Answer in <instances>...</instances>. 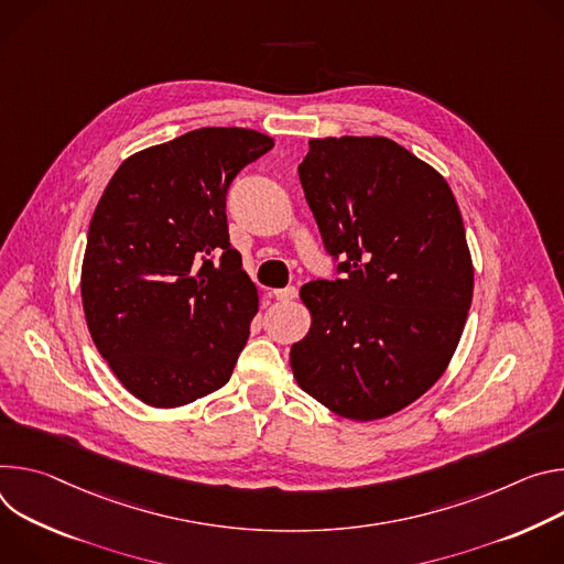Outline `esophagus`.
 I'll use <instances>...</instances> for the list:
<instances>
[{"label":"esophagus","instance_id":"34e87169","mask_svg":"<svg viewBox=\"0 0 564 564\" xmlns=\"http://www.w3.org/2000/svg\"><path fill=\"white\" fill-rule=\"evenodd\" d=\"M271 295L280 302H289V300H295L297 297V289L295 286H286V289H275L271 291Z\"/></svg>","mask_w":564,"mask_h":564}]
</instances>
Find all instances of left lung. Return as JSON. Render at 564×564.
<instances>
[{
    "label": "left lung",
    "mask_w": 564,
    "mask_h": 564,
    "mask_svg": "<svg viewBox=\"0 0 564 564\" xmlns=\"http://www.w3.org/2000/svg\"><path fill=\"white\" fill-rule=\"evenodd\" d=\"M297 174L343 278L300 289L311 329L291 347L293 377L345 419L390 416L440 381L468 318L459 206L440 172L386 137L311 139Z\"/></svg>",
    "instance_id": "1"
}]
</instances>
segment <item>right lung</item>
Segmentation results:
<instances>
[{"label": "right lung", "mask_w": 564, "mask_h": 564, "mask_svg": "<svg viewBox=\"0 0 564 564\" xmlns=\"http://www.w3.org/2000/svg\"><path fill=\"white\" fill-rule=\"evenodd\" d=\"M273 148L243 128H202L124 159L94 210L80 293L116 379L152 408L230 379L258 289L230 246L226 193Z\"/></svg>", "instance_id": "obj_1"}]
</instances>
